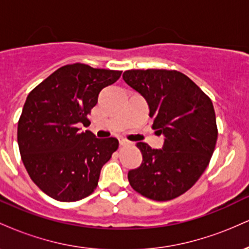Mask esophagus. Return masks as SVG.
Wrapping results in <instances>:
<instances>
[{
    "instance_id": "1",
    "label": "esophagus",
    "mask_w": 249,
    "mask_h": 249,
    "mask_svg": "<svg viewBox=\"0 0 249 249\" xmlns=\"http://www.w3.org/2000/svg\"><path fill=\"white\" fill-rule=\"evenodd\" d=\"M119 144H121L122 146H124V145H128V144H131V142H128L127 139H124V138H122L121 141H119Z\"/></svg>"
}]
</instances>
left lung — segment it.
I'll list each match as a JSON object with an SVG mask.
<instances>
[{
    "mask_svg": "<svg viewBox=\"0 0 249 249\" xmlns=\"http://www.w3.org/2000/svg\"><path fill=\"white\" fill-rule=\"evenodd\" d=\"M123 79L147 102L152 127L164 136L162 147L138 142L142 161L128 171L134 191L166 201L190 190L206 170L218 139L215 112L193 81L176 70H127Z\"/></svg>",
    "mask_w": 249,
    "mask_h": 249,
    "instance_id": "left-lung-1",
    "label": "left lung"
}]
</instances>
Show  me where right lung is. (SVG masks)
Instances as JSON below:
<instances>
[{
  "label": "right lung",
  "mask_w": 249,
  "mask_h": 249,
  "mask_svg": "<svg viewBox=\"0 0 249 249\" xmlns=\"http://www.w3.org/2000/svg\"><path fill=\"white\" fill-rule=\"evenodd\" d=\"M121 75L82 63L64 65L28 95L17 127L19 153L31 180L50 198L72 202L96 190L119 142L79 126L89 125L99 92Z\"/></svg>",
  "instance_id": "1"
}]
</instances>
